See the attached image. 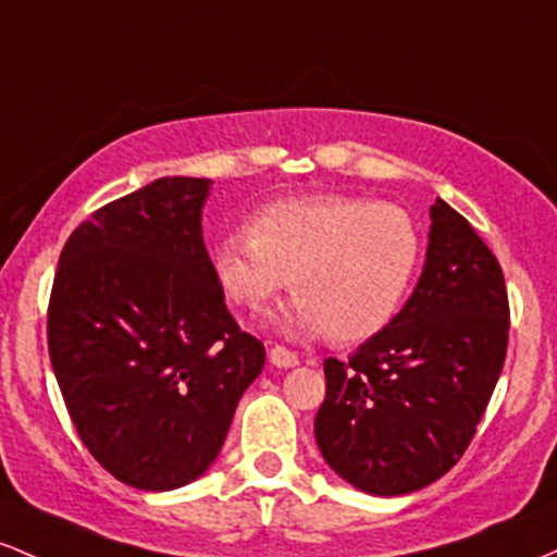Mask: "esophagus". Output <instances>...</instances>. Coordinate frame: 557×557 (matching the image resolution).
Wrapping results in <instances>:
<instances>
[{
	"instance_id": "1",
	"label": "esophagus",
	"mask_w": 557,
	"mask_h": 557,
	"mask_svg": "<svg viewBox=\"0 0 557 557\" xmlns=\"http://www.w3.org/2000/svg\"><path fill=\"white\" fill-rule=\"evenodd\" d=\"M271 362L276 368H295L297 362H299V358H297V352H292V349H286V347H281V345H273L271 347Z\"/></svg>"
}]
</instances>
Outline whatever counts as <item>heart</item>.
<instances>
[{"instance_id":"obj_1","label":"heart","mask_w":557,"mask_h":557,"mask_svg":"<svg viewBox=\"0 0 557 557\" xmlns=\"http://www.w3.org/2000/svg\"><path fill=\"white\" fill-rule=\"evenodd\" d=\"M212 245L231 302L260 308L289 281L295 305L276 315L289 334L355 345L395 321L423 258L421 226L395 202L355 195L278 199Z\"/></svg>"}]
</instances>
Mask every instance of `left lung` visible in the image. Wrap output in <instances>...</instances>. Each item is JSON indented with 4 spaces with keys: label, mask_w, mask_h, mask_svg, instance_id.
<instances>
[{
    "label": "left lung",
    "mask_w": 557,
    "mask_h": 557,
    "mask_svg": "<svg viewBox=\"0 0 557 557\" xmlns=\"http://www.w3.org/2000/svg\"><path fill=\"white\" fill-rule=\"evenodd\" d=\"M503 268L436 197L416 292L347 360L329 358L315 416L323 460L368 495L423 490L463 458L508 352Z\"/></svg>",
    "instance_id": "left-lung-1"
}]
</instances>
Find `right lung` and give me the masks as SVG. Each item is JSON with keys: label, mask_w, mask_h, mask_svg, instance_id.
<instances>
[{"label": "right lung", "mask_w": 557, "mask_h": 557, "mask_svg": "<svg viewBox=\"0 0 557 557\" xmlns=\"http://www.w3.org/2000/svg\"><path fill=\"white\" fill-rule=\"evenodd\" d=\"M210 178L165 176L73 231L47 312L49 360L81 442L147 492L208 471L265 362L202 239Z\"/></svg>", "instance_id": "obj_1"}]
</instances>
